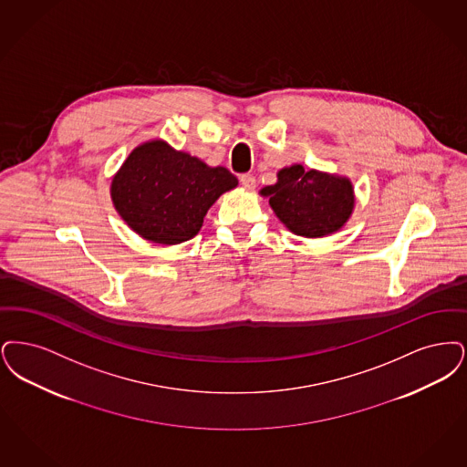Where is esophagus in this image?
Instances as JSON below:
<instances>
[{"mask_svg": "<svg viewBox=\"0 0 467 467\" xmlns=\"http://www.w3.org/2000/svg\"><path fill=\"white\" fill-rule=\"evenodd\" d=\"M239 180H241V184H243L245 190H254V186H256V178H254L253 174H243Z\"/></svg>", "mask_w": 467, "mask_h": 467, "instance_id": "esophagus-1", "label": "esophagus"}]
</instances>
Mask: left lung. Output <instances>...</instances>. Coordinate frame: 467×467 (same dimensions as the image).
Masks as SVG:
<instances>
[{
	"instance_id": "8db88e82",
	"label": "left lung",
	"mask_w": 467,
	"mask_h": 467,
	"mask_svg": "<svg viewBox=\"0 0 467 467\" xmlns=\"http://www.w3.org/2000/svg\"><path fill=\"white\" fill-rule=\"evenodd\" d=\"M277 218L300 237H325L340 230L354 209V188L348 178L305 171L300 163L277 172V182L260 192Z\"/></svg>"
}]
</instances>
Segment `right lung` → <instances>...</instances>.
Listing matches in <instances>:
<instances>
[{"instance_id":"obj_1","label":"right lung","mask_w":467,"mask_h":467,"mask_svg":"<svg viewBox=\"0 0 467 467\" xmlns=\"http://www.w3.org/2000/svg\"><path fill=\"white\" fill-rule=\"evenodd\" d=\"M237 182L228 169L155 140L127 157L111 182V201L142 239L172 245L193 239L209 207Z\"/></svg>"}]
</instances>
